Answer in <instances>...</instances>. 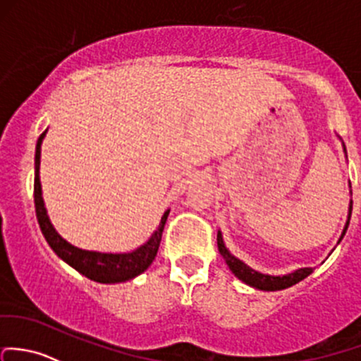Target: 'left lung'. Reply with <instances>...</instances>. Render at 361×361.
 <instances>
[{
  "mask_svg": "<svg viewBox=\"0 0 361 361\" xmlns=\"http://www.w3.org/2000/svg\"><path fill=\"white\" fill-rule=\"evenodd\" d=\"M343 150H344V154H346V147H344V143H343ZM350 187H351V183H350ZM351 209H353V200H350L348 221H346V225H344L343 233H341L339 242L343 240L344 233H346V230H348V225H350ZM339 242H337V244H339ZM218 249H219V254L223 256V259H225L226 264H228L231 273H233V275L237 276L238 280H242V282L247 283V286L254 287V289L282 290V289H287V287L295 286V283L301 282V280H305L306 276L313 273V268H298V270H294L292 273H287V275H267V273L252 270V268L247 267L244 261L238 259V257H235L233 254H231L230 250L226 249L221 231H218Z\"/></svg>",
  "mask_w": 361,
  "mask_h": 361,
  "instance_id": "1",
  "label": "left lung"
}]
</instances>
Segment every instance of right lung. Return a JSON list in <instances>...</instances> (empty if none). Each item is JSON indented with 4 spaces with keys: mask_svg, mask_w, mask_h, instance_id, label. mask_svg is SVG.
Segmentation results:
<instances>
[{
    "mask_svg": "<svg viewBox=\"0 0 361 361\" xmlns=\"http://www.w3.org/2000/svg\"><path fill=\"white\" fill-rule=\"evenodd\" d=\"M48 131V130H47ZM47 131L37 138L36 155H34V206H36V218L39 223V228L47 238L48 245L53 252L66 261L69 267L74 268L81 275L88 276L93 282L100 283H119L126 280L135 279L140 273H143L150 267L152 261L157 256L159 245H161L162 230H164L166 219L169 216V209L162 214L161 223L149 240L143 245L136 247L131 252H97V250L79 249L69 244L66 238L59 235V231L53 228L50 218H48L47 207H44L43 190H41L39 181V164H41V143H43Z\"/></svg>",
    "mask_w": 361,
    "mask_h": 361,
    "instance_id": "add662e5",
    "label": "right lung"
}]
</instances>
